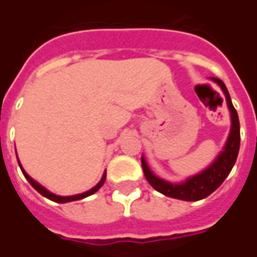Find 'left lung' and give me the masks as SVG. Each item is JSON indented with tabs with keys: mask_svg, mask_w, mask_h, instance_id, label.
<instances>
[{
	"mask_svg": "<svg viewBox=\"0 0 257 257\" xmlns=\"http://www.w3.org/2000/svg\"><path fill=\"white\" fill-rule=\"evenodd\" d=\"M210 79L220 86L223 93L226 96L227 107L230 111V119H231V126H230V134L226 140V145L217 154L213 162L209 167H206L204 171H201L197 175L190 176L183 182L172 183L165 179L157 176L149 167L146 158L142 156V167L143 172L147 179V182L158 191L171 198L182 199V201H199V199L206 198L208 195L213 193L219 186H220L228 173L231 172L234 164L237 161L238 151H239V119H238L237 110L234 108L231 103V97L227 90L224 82L219 78L210 77Z\"/></svg>",
	"mask_w": 257,
	"mask_h": 257,
	"instance_id": "8db88e82",
	"label": "left lung"
}]
</instances>
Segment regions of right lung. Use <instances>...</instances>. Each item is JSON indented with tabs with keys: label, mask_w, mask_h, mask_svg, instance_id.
Listing matches in <instances>:
<instances>
[{
	"label": "right lung",
	"mask_w": 257,
	"mask_h": 257,
	"mask_svg": "<svg viewBox=\"0 0 257 257\" xmlns=\"http://www.w3.org/2000/svg\"><path fill=\"white\" fill-rule=\"evenodd\" d=\"M18 157V156H16ZM18 162H19V167L20 169H22V172H23V175H25V178L27 179V182L34 187V189L38 191V193L41 194V195H44L45 198L51 199V201H55V202H59V204H64V202H71V201H78V199H82V198H86V197H89V195H92V194H95L97 190L100 189L101 186L104 184V182H106V171H104V173H103V176H101L100 182L96 184L95 187H92L90 190H88V191H85V193H81V194H75V195H67V197H62V195H56V194L51 193L49 190H47L42 184H40L38 182H36L34 179L31 178L29 173L26 172L25 169H23V167H22V164H20V161L18 160Z\"/></svg>",
	"instance_id": "obj_1"
}]
</instances>
